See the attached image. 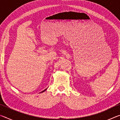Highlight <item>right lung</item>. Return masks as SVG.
<instances>
[{
    "instance_id": "obj_1",
    "label": "right lung",
    "mask_w": 120,
    "mask_h": 120,
    "mask_svg": "<svg viewBox=\"0 0 120 120\" xmlns=\"http://www.w3.org/2000/svg\"><path fill=\"white\" fill-rule=\"evenodd\" d=\"M47 88H46L45 89H44V90H43V91H42V92H41V93H43V92H44V91H45L46 90V89H47Z\"/></svg>"
}]
</instances>
